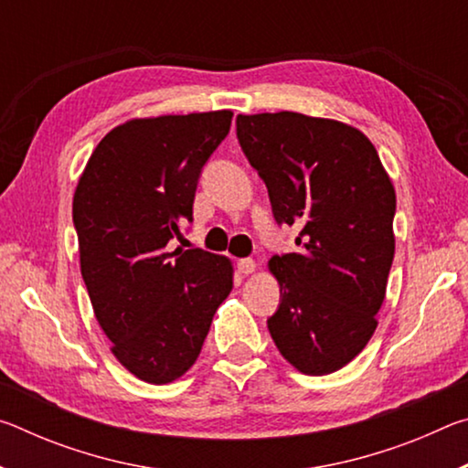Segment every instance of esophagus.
I'll list each match as a JSON object with an SVG mask.
<instances>
[{"label":"esophagus","mask_w":468,"mask_h":468,"mask_svg":"<svg viewBox=\"0 0 468 468\" xmlns=\"http://www.w3.org/2000/svg\"><path fill=\"white\" fill-rule=\"evenodd\" d=\"M237 271H239L241 274H251L253 271H256V262H253L251 258L237 260Z\"/></svg>","instance_id":"1"}]
</instances>
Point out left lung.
Returning a JSON list of instances; mask_svg holds the SVG:
<instances>
[{
	"label": "left lung",
	"mask_w": 468,
	"mask_h": 468,
	"mask_svg": "<svg viewBox=\"0 0 468 468\" xmlns=\"http://www.w3.org/2000/svg\"><path fill=\"white\" fill-rule=\"evenodd\" d=\"M237 140L266 184L297 251L271 258L281 303L268 318L276 348L307 376L345 367L378 326L394 260L396 194L359 130L292 111L237 115Z\"/></svg>",
	"instance_id": "left-lung-1"
}]
</instances>
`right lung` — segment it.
Masks as SVG:
<instances>
[{
	"label": "right lung",
	"instance_id": "right-lung-1",
	"mask_svg": "<svg viewBox=\"0 0 468 468\" xmlns=\"http://www.w3.org/2000/svg\"><path fill=\"white\" fill-rule=\"evenodd\" d=\"M231 111L117 125L94 148L74 194L80 268L94 315L125 369L148 384L184 376L233 289L227 258L171 251L194 220L204 165Z\"/></svg>",
	"mask_w": 468,
	"mask_h": 468
}]
</instances>
